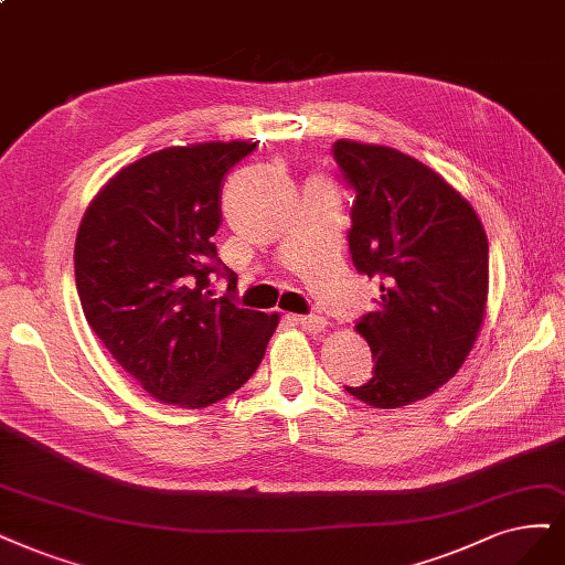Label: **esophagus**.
<instances>
[{"label":"esophagus","mask_w":565,"mask_h":565,"mask_svg":"<svg viewBox=\"0 0 565 565\" xmlns=\"http://www.w3.org/2000/svg\"><path fill=\"white\" fill-rule=\"evenodd\" d=\"M295 322L308 334H322L327 329V320L320 316H297Z\"/></svg>","instance_id":"esophagus-1"}]
</instances>
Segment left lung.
I'll return each mask as SVG.
<instances>
[{
    "instance_id": "obj_1",
    "label": "left lung",
    "mask_w": 565,
    "mask_h": 565,
    "mask_svg": "<svg viewBox=\"0 0 565 565\" xmlns=\"http://www.w3.org/2000/svg\"><path fill=\"white\" fill-rule=\"evenodd\" d=\"M332 151L355 191L350 257L381 285L376 308L355 322L374 376L345 391L399 408L433 395L470 355L489 295V241L475 207L420 161L353 140Z\"/></svg>"
}]
</instances>
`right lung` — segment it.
<instances>
[{
  "mask_svg": "<svg viewBox=\"0 0 565 565\" xmlns=\"http://www.w3.org/2000/svg\"><path fill=\"white\" fill-rule=\"evenodd\" d=\"M257 142L170 147L119 170L74 245L84 316L111 358L166 404L203 408L257 372L278 316L212 297L236 287L212 243L226 172Z\"/></svg>",
  "mask_w": 565,
  "mask_h": 565,
  "instance_id": "1",
  "label": "right lung"
}]
</instances>
